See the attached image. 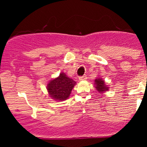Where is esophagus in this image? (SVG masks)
<instances>
[{
	"label": "esophagus",
	"mask_w": 147,
	"mask_h": 147,
	"mask_svg": "<svg viewBox=\"0 0 147 147\" xmlns=\"http://www.w3.org/2000/svg\"><path fill=\"white\" fill-rule=\"evenodd\" d=\"M79 79L80 81H85L86 79H87V77H86V75H83V76H82V77H79Z\"/></svg>",
	"instance_id": "34e87169"
}]
</instances>
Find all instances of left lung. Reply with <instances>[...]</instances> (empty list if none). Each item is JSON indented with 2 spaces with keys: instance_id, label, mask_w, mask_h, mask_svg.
Returning a JSON list of instances; mask_svg holds the SVG:
<instances>
[{
  "instance_id": "1",
  "label": "left lung",
  "mask_w": 147,
  "mask_h": 147,
  "mask_svg": "<svg viewBox=\"0 0 147 147\" xmlns=\"http://www.w3.org/2000/svg\"><path fill=\"white\" fill-rule=\"evenodd\" d=\"M94 84L95 85V88L96 90L99 92V93H103V92H106L109 90V88L106 85L105 81L102 79L101 77H98L95 80V83Z\"/></svg>"
}]
</instances>
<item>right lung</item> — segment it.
I'll return each mask as SVG.
<instances>
[{
	"label": "right lung",
	"instance_id": "1",
	"mask_svg": "<svg viewBox=\"0 0 147 147\" xmlns=\"http://www.w3.org/2000/svg\"><path fill=\"white\" fill-rule=\"evenodd\" d=\"M76 82L69 78L63 72H61L57 78L52 79L47 85L49 96L56 101H63L70 96Z\"/></svg>",
	"mask_w": 147,
	"mask_h": 147
}]
</instances>
